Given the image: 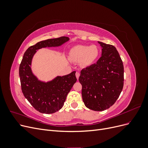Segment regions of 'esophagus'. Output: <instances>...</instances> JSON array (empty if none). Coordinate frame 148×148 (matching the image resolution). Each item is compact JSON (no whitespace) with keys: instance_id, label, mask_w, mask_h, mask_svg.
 Returning <instances> with one entry per match:
<instances>
[{"instance_id":"obj_1","label":"esophagus","mask_w":148,"mask_h":148,"mask_svg":"<svg viewBox=\"0 0 148 148\" xmlns=\"http://www.w3.org/2000/svg\"><path fill=\"white\" fill-rule=\"evenodd\" d=\"M79 75H80V74H79V72H77V73H76V77H77V79H78L79 77Z\"/></svg>"}]
</instances>
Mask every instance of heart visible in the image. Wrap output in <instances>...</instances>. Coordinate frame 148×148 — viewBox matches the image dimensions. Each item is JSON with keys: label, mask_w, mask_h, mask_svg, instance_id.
I'll return each mask as SVG.
<instances>
[{"label": "heart", "mask_w": 148, "mask_h": 148, "mask_svg": "<svg viewBox=\"0 0 148 148\" xmlns=\"http://www.w3.org/2000/svg\"><path fill=\"white\" fill-rule=\"evenodd\" d=\"M99 53V48L96 46L79 45L71 49L70 57L75 62L82 61L84 65H89L97 59Z\"/></svg>", "instance_id": "1"}]
</instances>
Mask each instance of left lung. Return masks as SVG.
I'll return each instance as SVG.
<instances>
[{
	"label": "left lung",
	"instance_id": "1",
	"mask_svg": "<svg viewBox=\"0 0 148 148\" xmlns=\"http://www.w3.org/2000/svg\"><path fill=\"white\" fill-rule=\"evenodd\" d=\"M102 56L96 64L81 71L82 98L88 109L102 111L109 109L119 98L124 82V69L116 48L98 41Z\"/></svg>",
	"mask_w": 148,
	"mask_h": 148
}]
</instances>
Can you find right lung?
Instances as JSON below:
<instances>
[{
	"label": "right lung",
	"mask_w": 148,
	"mask_h": 148,
	"mask_svg": "<svg viewBox=\"0 0 148 148\" xmlns=\"http://www.w3.org/2000/svg\"><path fill=\"white\" fill-rule=\"evenodd\" d=\"M69 38L62 36L40 41L25 52L19 67L21 91L34 108L43 114H53L63 107L67 95L77 82L75 73L57 77L47 83L39 81L31 71V61L37 50L43 47L60 46Z\"/></svg>",
	"instance_id": "1"
}]
</instances>
